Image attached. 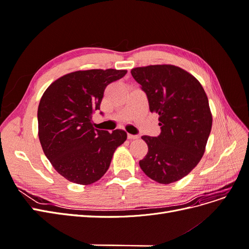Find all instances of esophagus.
I'll return each mask as SVG.
<instances>
[{"mask_svg":"<svg viewBox=\"0 0 249 249\" xmlns=\"http://www.w3.org/2000/svg\"><path fill=\"white\" fill-rule=\"evenodd\" d=\"M139 136L138 135H132V134H127V139H130V140H135V139H137Z\"/></svg>","mask_w":249,"mask_h":249,"instance_id":"34e87169","label":"esophagus"}]
</instances>
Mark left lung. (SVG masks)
<instances>
[{
	"instance_id": "1",
	"label": "left lung",
	"mask_w": 249,
	"mask_h": 249,
	"mask_svg": "<svg viewBox=\"0 0 249 249\" xmlns=\"http://www.w3.org/2000/svg\"><path fill=\"white\" fill-rule=\"evenodd\" d=\"M133 78L147 95L150 112L159 115L161 134L142 136L148 152L141 169L160 184L183 178L205 154L212 129L208 96L198 80L171 64L136 67Z\"/></svg>"
}]
</instances>
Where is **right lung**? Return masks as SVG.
<instances>
[{
  "mask_svg": "<svg viewBox=\"0 0 249 249\" xmlns=\"http://www.w3.org/2000/svg\"><path fill=\"white\" fill-rule=\"evenodd\" d=\"M124 70H89L60 77L42 94L37 118L38 137L53 167L70 182L90 185L107 172L126 133L96 130L92 115L100 110L106 87Z\"/></svg>",
  "mask_w": 249,
  "mask_h": 249,
  "instance_id": "obj_1",
  "label": "right lung"
}]
</instances>
